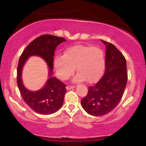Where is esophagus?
I'll return each mask as SVG.
<instances>
[{
  "label": "esophagus",
  "mask_w": 146,
  "mask_h": 146,
  "mask_svg": "<svg viewBox=\"0 0 146 146\" xmlns=\"http://www.w3.org/2000/svg\"><path fill=\"white\" fill-rule=\"evenodd\" d=\"M75 88V86H71V85H68V86H66V90H70V89H72V88Z\"/></svg>",
  "instance_id": "obj_1"
}]
</instances>
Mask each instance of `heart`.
I'll return each mask as SVG.
<instances>
[{
    "label": "heart",
    "instance_id": "heart-1",
    "mask_svg": "<svg viewBox=\"0 0 146 146\" xmlns=\"http://www.w3.org/2000/svg\"><path fill=\"white\" fill-rule=\"evenodd\" d=\"M54 68L58 78L67 80L75 72L74 82L86 80L88 83L98 81L105 70V54L101 48L92 45H74L68 48L64 56H58L54 60Z\"/></svg>",
    "mask_w": 146,
    "mask_h": 146
}]
</instances>
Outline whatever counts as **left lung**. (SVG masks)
I'll list each match as a JSON object with an SVG mask.
<instances>
[{"label": "left lung", "instance_id": "8db88e82", "mask_svg": "<svg viewBox=\"0 0 146 146\" xmlns=\"http://www.w3.org/2000/svg\"><path fill=\"white\" fill-rule=\"evenodd\" d=\"M102 41L106 48L105 73L98 83L88 87L87 95L81 100L84 109L93 116L106 115L118 105L128 80L124 56L115 45Z\"/></svg>", "mask_w": 146, "mask_h": 146}]
</instances>
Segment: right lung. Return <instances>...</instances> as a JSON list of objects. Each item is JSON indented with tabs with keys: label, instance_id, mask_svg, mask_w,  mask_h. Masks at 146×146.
I'll use <instances>...</instances> for the list:
<instances>
[{
	"label": "right lung",
	"instance_id": "1",
	"mask_svg": "<svg viewBox=\"0 0 146 146\" xmlns=\"http://www.w3.org/2000/svg\"><path fill=\"white\" fill-rule=\"evenodd\" d=\"M66 40L64 38L45 34L36 38L25 48L22 53L17 68V84L22 98L30 108L41 115H51L62 107L66 93V84L52 77L53 56L57 46ZM32 55H38L48 63L50 68L49 79L40 90L30 92L21 81V71L25 61Z\"/></svg>",
	"mask_w": 146,
	"mask_h": 146
}]
</instances>
